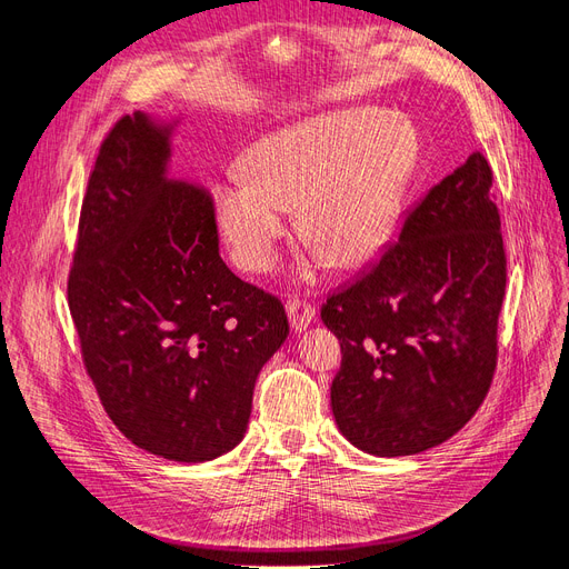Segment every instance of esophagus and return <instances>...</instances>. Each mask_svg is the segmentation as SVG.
I'll use <instances>...</instances> for the list:
<instances>
[{
    "instance_id": "esophagus-1",
    "label": "esophagus",
    "mask_w": 569,
    "mask_h": 569,
    "mask_svg": "<svg viewBox=\"0 0 569 569\" xmlns=\"http://www.w3.org/2000/svg\"><path fill=\"white\" fill-rule=\"evenodd\" d=\"M287 316H289V325L295 327L297 332H301V330H306L308 325L313 322L316 308L308 303V301H303V299H289L287 301Z\"/></svg>"
}]
</instances>
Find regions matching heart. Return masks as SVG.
<instances>
[{"instance_id": "1", "label": "heart", "mask_w": 569, "mask_h": 569, "mask_svg": "<svg viewBox=\"0 0 569 569\" xmlns=\"http://www.w3.org/2000/svg\"><path fill=\"white\" fill-rule=\"evenodd\" d=\"M416 168L418 142L403 120L368 107L318 113L249 149L244 170L216 189V226L239 268L266 272L299 206L313 266L330 258L358 268L399 228Z\"/></svg>"}]
</instances>
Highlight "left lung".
I'll return each mask as SVG.
<instances>
[{
    "label": "left lung",
    "mask_w": 569,
    "mask_h": 569,
    "mask_svg": "<svg viewBox=\"0 0 569 569\" xmlns=\"http://www.w3.org/2000/svg\"><path fill=\"white\" fill-rule=\"evenodd\" d=\"M491 168L472 151L420 201L368 274L322 306L341 343L339 432L380 458L451 439L489 391L506 295Z\"/></svg>",
    "instance_id": "1"
}]
</instances>
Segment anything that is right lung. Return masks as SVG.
<instances>
[{
    "label": "right lung",
    "mask_w": 569,
    "mask_h": 569,
    "mask_svg": "<svg viewBox=\"0 0 569 569\" xmlns=\"http://www.w3.org/2000/svg\"><path fill=\"white\" fill-rule=\"evenodd\" d=\"M178 126L137 111L101 144L68 308L120 432L166 460L203 462L244 439L256 377L289 322L222 263L211 197L170 178Z\"/></svg>",
    "instance_id": "1"
}]
</instances>
